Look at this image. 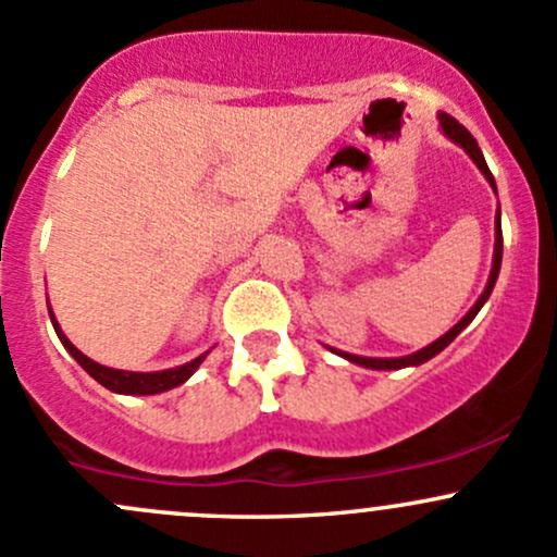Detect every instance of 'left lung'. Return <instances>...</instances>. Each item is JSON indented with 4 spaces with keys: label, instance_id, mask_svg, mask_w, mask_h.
<instances>
[{
    "label": "left lung",
    "instance_id": "left-lung-1",
    "mask_svg": "<svg viewBox=\"0 0 557 557\" xmlns=\"http://www.w3.org/2000/svg\"><path fill=\"white\" fill-rule=\"evenodd\" d=\"M437 122H441L443 136H446L448 140H454L456 146H461V149H465L467 154H470V160L475 162L478 171L485 175V181H488V184H491V189L496 191V181H494V175H491L488 165H485V157H483V151H480L478 140L472 138V133L467 131V127L461 125V122H456L454 116L446 114V111H437ZM499 269H502V210H496V219H494V261H491L488 283H485L483 294H480L478 301L472 304L470 312H467L465 318H461L459 323H456L454 327H450L448 333H443L441 338H435V342H432V344H426V347H424V349H419V352H413V355H403V357H362V355H352V352H342V349H333V347H327V349H331V352H336L338 357H344V360L355 362V366L373 368V371H400V368L421 366V362H426V360H432V357H435V355H441L443 349H446L448 344L454 342V338L459 336V333L465 331V327L470 325L472 320H475V314L480 312V309H483V304L488 301L491 290H494L496 277H499Z\"/></svg>",
    "mask_w": 557,
    "mask_h": 557
}]
</instances>
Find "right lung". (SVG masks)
I'll use <instances>...</instances> for the list:
<instances>
[{"mask_svg":"<svg viewBox=\"0 0 557 557\" xmlns=\"http://www.w3.org/2000/svg\"><path fill=\"white\" fill-rule=\"evenodd\" d=\"M47 309H50V304H47ZM50 323L55 327L58 338H61V344L66 347V352L74 357V360L79 362L82 368H85L87 373H90L92 379H96L98 384H103L107 389L116 392V395H160V392H168L173 389V386L189 382L191 373L197 371V368L202 366V360L208 357V352H202L200 357H195V360L184 362V366H175V368H165V371H149V373H140V371H120V368H107L101 366V362L90 360L87 355H82L77 347H74L72 342L66 338V333L61 331V325H58L55 314H52L50 309Z\"/></svg>","mask_w":557,"mask_h":557,"instance_id":"right-lung-1","label":"right lung"}]
</instances>
